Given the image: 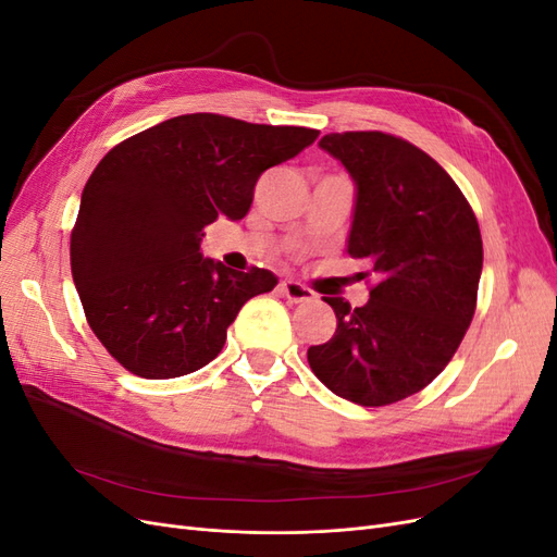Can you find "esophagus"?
Segmentation results:
<instances>
[{
  "label": "esophagus",
  "instance_id": "obj_1",
  "mask_svg": "<svg viewBox=\"0 0 557 557\" xmlns=\"http://www.w3.org/2000/svg\"><path fill=\"white\" fill-rule=\"evenodd\" d=\"M278 288H281L283 297L288 299V301H293V305H301V301H311L313 299V293L307 288V285H301L297 281H283Z\"/></svg>",
  "mask_w": 557,
  "mask_h": 557
}]
</instances>
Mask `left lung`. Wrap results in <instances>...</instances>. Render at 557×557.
Wrapping results in <instances>:
<instances>
[{
	"label": "left lung",
	"instance_id": "1",
	"mask_svg": "<svg viewBox=\"0 0 557 557\" xmlns=\"http://www.w3.org/2000/svg\"><path fill=\"white\" fill-rule=\"evenodd\" d=\"M356 183L348 256L379 276L364 307L323 297L336 332L307 350L334 395L385 407L444 372L474 318L483 242L476 215L440 162L385 132L318 144Z\"/></svg>",
	"mask_w": 557,
	"mask_h": 557
}]
</instances>
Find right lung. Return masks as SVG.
I'll list each match as a JSON object with an SVG mask.
<instances>
[{"instance_id": "add662e5", "label": "right lung", "mask_w": 557, "mask_h": 557, "mask_svg": "<svg viewBox=\"0 0 557 557\" xmlns=\"http://www.w3.org/2000/svg\"><path fill=\"white\" fill-rule=\"evenodd\" d=\"M318 129L188 113L111 148L81 195L72 276L88 325L127 372L176 379L223 350L250 297L278 278L234 272L199 252L207 225L242 221L269 166L295 158Z\"/></svg>"}]
</instances>
